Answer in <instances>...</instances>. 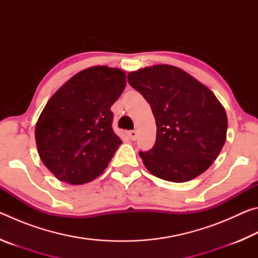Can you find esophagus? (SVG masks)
Segmentation results:
<instances>
[{"mask_svg":"<svg viewBox=\"0 0 258 258\" xmlns=\"http://www.w3.org/2000/svg\"><path fill=\"white\" fill-rule=\"evenodd\" d=\"M128 137H130L131 140H132V141H134V140H137L138 132H137V131H130V132H128Z\"/></svg>","mask_w":258,"mask_h":258,"instance_id":"34e87169","label":"esophagus"}]
</instances>
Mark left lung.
<instances>
[{"mask_svg":"<svg viewBox=\"0 0 258 258\" xmlns=\"http://www.w3.org/2000/svg\"><path fill=\"white\" fill-rule=\"evenodd\" d=\"M127 81L149 102L156 119L155 146L139 152L148 171L178 183L206 171L220 155L228 130L225 109L215 94L169 64L132 72Z\"/></svg>","mask_w":258,"mask_h":258,"instance_id":"8db88e82","label":"left lung"}]
</instances>
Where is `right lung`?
<instances>
[{
    "mask_svg": "<svg viewBox=\"0 0 258 258\" xmlns=\"http://www.w3.org/2000/svg\"><path fill=\"white\" fill-rule=\"evenodd\" d=\"M125 85L123 71L95 66L73 76L47 101L35 139L41 160L59 181L83 184L107 168L121 145L110 108Z\"/></svg>",
    "mask_w": 258,
    "mask_h": 258,
    "instance_id": "right-lung-1",
    "label": "right lung"
}]
</instances>
